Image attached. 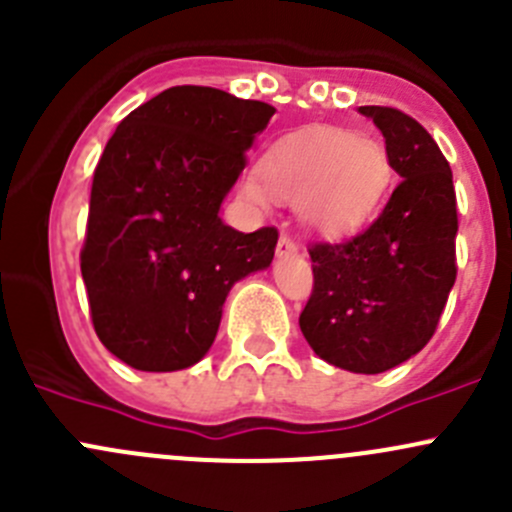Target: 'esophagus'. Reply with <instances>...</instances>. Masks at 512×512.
Instances as JSON below:
<instances>
[{
  "instance_id": "34e87169",
  "label": "esophagus",
  "mask_w": 512,
  "mask_h": 512,
  "mask_svg": "<svg viewBox=\"0 0 512 512\" xmlns=\"http://www.w3.org/2000/svg\"><path fill=\"white\" fill-rule=\"evenodd\" d=\"M299 252V247H297V242L292 240V237H287V235H282L280 237V242H277V257H280V260H287V257H294Z\"/></svg>"
}]
</instances>
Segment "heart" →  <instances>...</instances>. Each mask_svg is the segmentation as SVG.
Returning <instances> with one entry per match:
<instances>
[{"label": "heart", "mask_w": 512, "mask_h": 512, "mask_svg": "<svg viewBox=\"0 0 512 512\" xmlns=\"http://www.w3.org/2000/svg\"><path fill=\"white\" fill-rule=\"evenodd\" d=\"M391 168L384 148L339 128H312L282 138L262 170L245 175V195L260 208L272 200L299 203L312 230L337 235L361 225L384 198Z\"/></svg>", "instance_id": "b5f03b06"}]
</instances>
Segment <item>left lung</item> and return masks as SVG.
<instances>
[{"label":"left lung","instance_id":"obj_1","mask_svg":"<svg viewBox=\"0 0 512 512\" xmlns=\"http://www.w3.org/2000/svg\"><path fill=\"white\" fill-rule=\"evenodd\" d=\"M401 175L379 218L337 242H312L314 289L299 329L319 359L381 374L421 352L456 282V190L431 133L406 113L359 106Z\"/></svg>","mask_w":512,"mask_h":512}]
</instances>
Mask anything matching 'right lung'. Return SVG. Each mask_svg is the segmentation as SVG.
Instances as JSON below:
<instances>
[{
    "label": "right lung",
    "instance_id": "add662e5",
    "mask_svg": "<svg viewBox=\"0 0 512 512\" xmlns=\"http://www.w3.org/2000/svg\"><path fill=\"white\" fill-rule=\"evenodd\" d=\"M272 116L270 103L173 86L118 123L91 185L81 275L98 339L123 364H198L232 285L270 267L275 227L245 235L220 208Z\"/></svg>",
    "mask_w": 512,
    "mask_h": 512
}]
</instances>
